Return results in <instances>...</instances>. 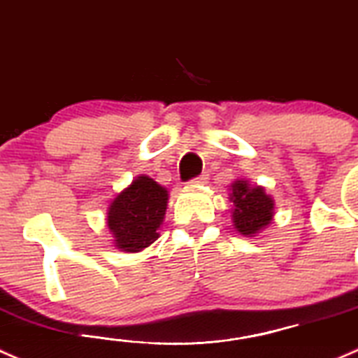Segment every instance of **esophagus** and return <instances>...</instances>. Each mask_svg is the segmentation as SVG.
Returning <instances> with one entry per match:
<instances>
[{"instance_id": "34e87169", "label": "esophagus", "mask_w": 358, "mask_h": 358, "mask_svg": "<svg viewBox=\"0 0 358 358\" xmlns=\"http://www.w3.org/2000/svg\"><path fill=\"white\" fill-rule=\"evenodd\" d=\"M190 183L192 185H204V183H208V175H206V173H202V175L192 178Z\"/></svg>"}]
</instances>
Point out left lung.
<instances>
[{
    "mask_svg": "<svg viewBox=\"0 0 358 358\" xmlns=\"http://www.w3.org/2000/svg\"><path fill=\"white\" fill-rule=\"evenodd\" d=\"M229 201L233 202V223L236 231L254 236L273 221L274 202L262 187H250L247 180H236L231 185Z\"/></svg>",
    "mask_w": 358,
    "mask_h": 358,
    "instance_id": "left-lung-1",
    "label": "left lung"
}]
</instances>
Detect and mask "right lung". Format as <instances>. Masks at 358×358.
<instances>
[{
	"mask_svg": "<svg viewBox=\"0 0 358 358\" xmlns=\"http://www.w3.org/2000/svg\"><path fill=\"white\" fill-rule=\"evenodd\" d=\"M168 192L149 176H138L120 192L108 209V228L116 247L125 252H141L159 236L164 220Z\"/></svg>",
	"mask_w": 358,
	"mask_h": 358,
	"instance_id": "right-lung-1",
	"label": "right lung"
}]
</instances>
